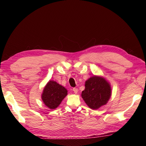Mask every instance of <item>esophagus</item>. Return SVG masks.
<instances>
[{"label": "esophagus", "mask_w": 146, "mask_h": 146, "mask_svg": "<svg viewBox=\"0 0 146 146\" xmlns=\"http://www.w3.org/2000/svg\"><path fill=\"white\" fill-rule=\"evenodd\" d=\"M73 92H74V93L75 94H76L78 93V89H77V88H73Z\"/></svg>", "instance_id": "34e87169"}]
</instances>
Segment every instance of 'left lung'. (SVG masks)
Returning <instances> with one entry per match:
<instances>
[{
  "label": "left lung",
  "instance_id": "obj_1",
  "mask_svg": "<svg viewBox=\"0 0 146 146\" xmlns=\"http://www.w3.org/2000/svg\"><path fill=\"white\" fill-rule=\"evenodd\" d=\"M82 98L90 108L98 110L106 105L111 96L110 82L101 76L94 75L85 82Z\"/></svg>",
  "mask_w": 146,
  "mask_h": 146
}]
</instances>
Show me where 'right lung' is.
I'll return each instance as SVG.
<instances>
[{"label": "right lung", "instance_id": "1", "mask_svg": "<svg viewBox=\"0 0 146 146\" xmlns=\"http://www.w3.org/2000/svg\"><path fill=\"white\" fill-rule=\"evenodd\" d=\"M67 95V90L56 81L50 80L45 86L41 94L44 105L50 110H55Z\"/></svg>", "mask_w": 146, "mask_h": 146}]
</instances>
